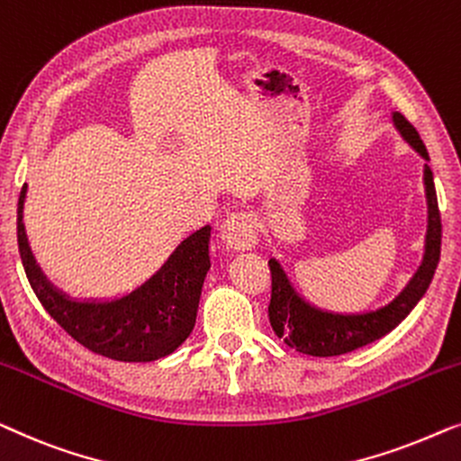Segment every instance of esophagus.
<instances>
[{
    "instance_id": "obj_1",
    "label": "esophagus",
    "mask_w": 461,
    "mask_h": 461,
    "mask_svg": "<svg viewBox=\"0 0 461 461\" xmlns=\"http://www.w3.org/2000/svg\"><path fill=\"white\" fill-rule=\"evenodd\" d=\"M219 236H221L225 249L233 252L250 250L257 244V225L246 212H233L221 223Z\"/></svg>"
}]
</instances>
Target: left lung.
<instances>
[{
	"mask_svg": "<svg viewBox=\"0 0 461 461\" xmlns=\"http://www.w3.org/2000/svg\"><path fill=\"white\" fill-rule=\"evenodd\" d=\"M393 125L397 129L403 141L410 144L420 157L424 158V192H426V236H424V255L420 261L416 274L410 277L403 290L382 304L378 309L357 311V313H340V311L321 309L309 303L290 282L286 271L277 258H269L271 269V303H269V321L277 339H284L288 347L296 348L298 353L313 355V357H334L345 355L355 348L366 347L369 342L382 339L391 332L411 313V309L420 303L430 286L434 269L440 257V215L437 203V190H434V177L428 163V150L420 133L413 129L403 114L393 110Z\"/></svg>",
	"mask_w": 461,
	"mask_h": 461,
	"instance_id": "1",
	"label": "left lung"
}]
</instances>
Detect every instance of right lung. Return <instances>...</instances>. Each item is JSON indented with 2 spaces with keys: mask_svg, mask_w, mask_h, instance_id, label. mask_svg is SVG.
<instances>
[{
  "mask_svg": "<svg viewBox=\"0 0 461 461\" xmlns=\"http://www.w3.org/2000/svg\"><path fill=\"white\" fill-rule=\"evenodd\" d=\"M27 184L18 198V250L43 309L89 351L116 361H157L184 345L196 323L211 269V225L185 236L138 288L113 298H75L54 286L31 250L24 230Z\"/></svg>",
  "mask_w": 461,
  "mask_h": 461,
  "instance_id": "right-lung-1",
  "label": "right lung"
}]
</instances>
